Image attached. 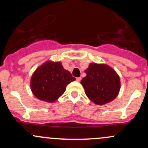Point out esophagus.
Returning <instances> with one entry per match:
<instances>
[{"label":"esophagus","mask_w":148,"mask_h":148,"mask_svg":"<svg viewBox=\"0 0 148 148\" xmlns=\"http://www.w3.org/2000/svg\"><path fill=\"white\" fill-rule=\"evenodd\" d=\"M81 80V77H77L76 78V81H78V82H80Z\"/></svg>","instance_id":"34e87169"}]
</instances>
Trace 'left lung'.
<instances>
[{
	"mask_svg": "<svg viewBox=\"0 0 148 148\" xmlns=\"http://www.w3.org/2000/svg\"><path fill=\"white\" fill-rule=\"evenodd\" d=\"M86 76L81 84L87 97L97 105H103L114 100L120 90V76L106 64L91 62L85 70Z\"/></svg>",
	"mask_w": 148,
	"mask_h": 148,
	"instance_id": "obj_1",
	"label": "left lung"
}]
</instances>
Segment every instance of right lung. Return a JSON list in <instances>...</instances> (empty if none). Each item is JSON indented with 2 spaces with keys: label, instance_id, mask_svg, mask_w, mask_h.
<instances>
[{
  "label": "right lung",
  "instance_id": "right-lung-1",
  "mask_svg": "<svg viewBox=\"0 0 148 148\" xmlns=\"http://www.w3.org/2000/svg\"><path fill=\"white\" fill-rule=\"evenodd\" d=\"M75 80L60 62L47 60L32 74L30 90L37 99L53 103L62 95L66 86Z\"/></svg>",
  "mask_w": 148,
  "mask_h": 148
}]
</instances>
